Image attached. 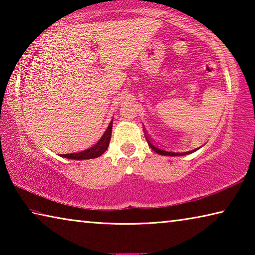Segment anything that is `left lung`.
Returning a JSON list of instances; mask_svg holds the SVG:
<instances>
[{
	"label": "left lung",
	"mask_w": 255,
	"mask_h": 255,
	"mask_svg": "<svg viewBox=\"0 0 255 255\" xmlns=\"http://www.w3.org/2000/svg\"><path fill=\"white\" fill-rule=\"evenodd\" d=\"M145 137H146V140H147V143L149 145V147L152 148L154 152H156L157 154H161V155H167V156H180V155H185V154L195 152V150H196L195 149V150H191V152H187V153H175V152H172V150H165L164 148H161V147H158V146L154 145L147 135H145Z\"/></svg>",
	"instance_id": "8db88e82"
}]
</instances>
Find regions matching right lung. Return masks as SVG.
Here are the masks:
<instances>
[{"label": "right lung", "instance_id": "obj_1", "mask_svg": "<svg viewBox=\"0 0 255 255\" xmlns=\"http://www.w3.org/2000/svg\"><path fill=\"white\" fill-rule=\"evenodd\" d=\"M111 130H112V122L109 124V126H108L107 130L100 138V140H99L96 145L92 146V147H90L85 150H82V152H77V153L60 154V156L71 158V159H88V158L99 157L100 155H102L106 152L108 146H109L110 138H111Z\"/></svg>", "mask_w": 255, "mask_h": 255}]
</instances>
